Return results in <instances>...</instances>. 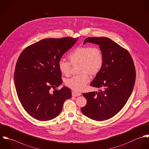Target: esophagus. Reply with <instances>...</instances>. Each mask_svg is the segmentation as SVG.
I'll return each instance as SVG.
<instances>
[{"label":"esophagus","mask_w":149,"mask_h":149,"mask_svg":"<svg viewBox=\"0 0 149 149\" xmlns=\"http://www.w3.org/2000/svg\"><path fill=\"white\" fill-rule=\"evenodd\" d=\"M72 96H73V97H78V96L81 95V93L75 92V91H72Z\"/></svg>","instance_id":"34e87169"}]
</instances>
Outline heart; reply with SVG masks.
<instances>
[{
    "label": "heart",
    "mask_w": 149,
    "mask_h": 149,
    "mask_svg": "<svg viewBox=\"0 0 149 149\" xmlns=\"http://www.w3.org/2000/svg\"><path fill=\"white\" fill-rule=\"evenodd\" d=\"M69 62L61 59L58 68L65 76H69L71 65L77 66L79 74L66 80V86L76 91H83L91 77L97 75L104 63V55L99 47L88 46H80L72 51L68 56Z\"/></svg>",
    "instance_id": "obj_1"
}]
</instances>
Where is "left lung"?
Masks as SVG:
<instances>
[{
	"label": "left lung",
	"mask_w": 149,
	"mask_h": 149,
	"mask_svg": "<svg viewBox=\"0 0 149 149\" xmlns=\"http://www.w3.org/2000/svg\"><path fill=\"white\" fill-rule=\"evenodd\" d=\"M87 42L99 45L104 55L103 67L90 84L102 90L83 93L87 104L81 111L93 120H106L117 114L129 99L135 82V68L128 50L110 39L90 37L84 45Z\"/></svg>",
	"instance_id": "8db88e82"
}]
</instances>
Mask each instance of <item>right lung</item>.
<instances>
[{
    "instance_id": "add662e5",
    "label": "right lung",
    "mask_w": 149,
    "mask_h": 149,
    "mask_svg": "<svg viewBox=\"0 0 149 149\" xmlns=\"http://www.w3.org/2000/svg\"><path fill=\"white\" fill-rule=\"evenodd\" d=\"M76 41L68 37L45 39L20 54L15 69V87L22 107L34 118L53 119L61 113L64 102L72 97L71 90L66 87L52 93L49 90L62 83L58 62Z\"/></svg>"
}]
</instances>
